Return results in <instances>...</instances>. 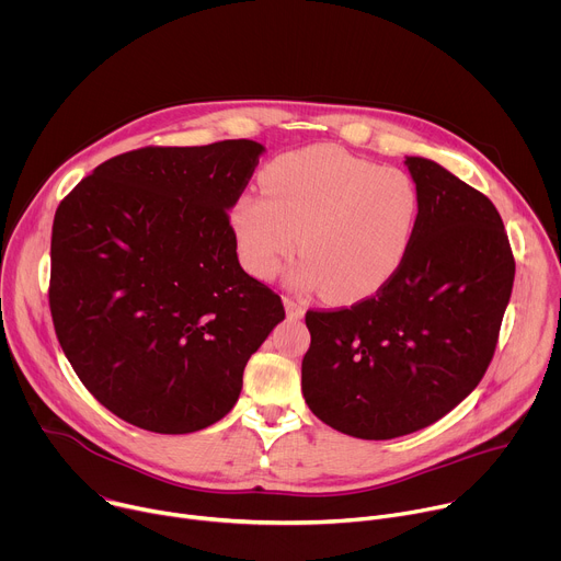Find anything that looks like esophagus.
<instances>
[{"instance_id": "obj_1", "label": "esophagus", "mask_w": 561, "mask_h": 561, "mask_svg": "<svg viewBox=\"0 0 561 561\" xmlns=\"http://www.w3.org/2000/svg\"><path fill=\"white\" fill-rule=\"evenodd\" d=\"M284 306H286V314L290 317V319H299V317H304V312H306V306H304V301L301 299H295V297H284Z\"/></svg>"}]
</instances>
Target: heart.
I'll list each match as a JSON object with an SVG mask.
<instances>
[{
	"label": "heart",
	"instance_id": "1",
	"mask_svg": "<svg viewBox=\"0 0 561 561\" xmlns=\"http://www.w3.org/2000/svg\"><path fill=\"white\" fill-rule=\"evenodd\" d=\"M260 193L244 191L230 208L242 264L271 279L295 253V286L353 301L381 288L404 264L420 219L415 180L337 146L290 150L264 171Z\"/></svg>",
	"mask_w": 561,
	"mask_h": 561
}]
</instances>
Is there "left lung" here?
<instances>
[{
	"instance_id": "left-lung-1",
	"label": "left lung",
	"mask_w": 561,
	"mask_h": 561,
	"mask_svg": "<svg viewBox=\"0 0 561 561\" xmlns=\"http://www.w3.org/2000/svg\"><path fill=\"white\" fill-rule=\"evenodd\" d=\"M407 167L420 219L404 264L351 308L306 312V404L359 439L426 428L472 392L495 355L515 279L493 202L431 159L407 157Z\"/></svg>"
}]
</instances>
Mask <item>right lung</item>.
I'll list each match as a JSON object with an SVG mask.
<instances>
[{"label": "right lung", "instance_id": "right-lung-1", "mask_svg": "<svg viewBox=\"0 0 561 561\" xmlns=\"http://www.w3.org/2000/svg\"><path fill=\"white\" fill-rule=\"evenodd\" d=\"M264 146H144L111 157L57 206L48 304L89 392L162 435L219 422L244 368L284 319L237 260L228 208Z\"/></svg>", "mask_w": 561, "mask_h": 561}]
</instances>
